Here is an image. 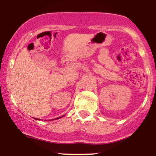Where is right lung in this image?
Here are the masks:
<instances>
[{"mask_svg":"<svg viewBox=\"0 0 156 156\" xmlns=\"http://www.w3.org/2000/svg\"><path fill=\"white\" fill-rule=\"evenodd\" d=\"M62 116H64V115H62ZM62 117H58L57 119H60V118H62Z\"/></svg>","mask_w":156,"mask_h":156,"instance_id":"obj_1","label":"right lung"}]
</instances>
